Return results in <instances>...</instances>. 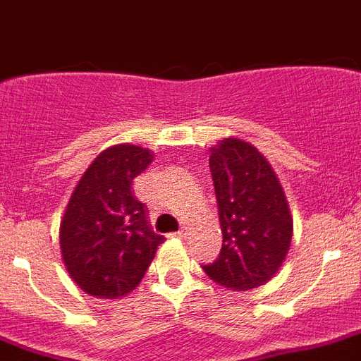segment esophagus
Returning <instances> with one entry per match:
<instances>
[{"mask_svg":"<svg viewBox=\"0 0 361 361\" xmlns=\"http://www.w3.org/2000/svg\"><path fill=\"white\" fill-rule=\"evenodd\" d=\"M175 235L180 237V239H183V237H186L188 235V226H180V230H178V232L175 233Z\"/></svg>","mask_w":361,"mask_h":361,"instance_id":"obj_1","label":"esophagus"}]
</instances>
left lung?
I'll return each mask as SVG.
<instances>
[{
    "label": "left lung",
    "mask_w": 361,
    "mask_h": 361,
    "mask_svg": "<svg viewBox=\"0 0 361 361\" xmlns=\"http://www.w3.org/2000/svg\"><path fill=\"white\" fill-rule=\"evenodd\" d=\"M210 151L223 248L202 269L230 290L257 288L276 276L290 250L288 201L270 162L250 142L230 137Z\"/></svg>",
    "instance_id": "obj_1"
}]
</instances>
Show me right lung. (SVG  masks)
Returning a JSON list of instances; mask_svg holds the SVG:
<instances>
[{"instance_id": "obj_1", "label": "right lung", "mask_w": 361, "mask_h": 361, "mask_svg": "<svg viewBox=\"0 0 361 361\" xmlns=\"http://www.w3.org/2000/svg\"><path fill=\"white\" fill-rule=\"evenodd\" d=\"M155 153L135 144L104 149L76 184L60 223V250L71 279L89 295L118 300L135 290L159 245L146 206L131 192Z\"/></svg>"}]
</instances>
